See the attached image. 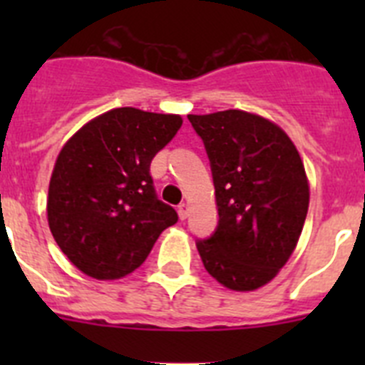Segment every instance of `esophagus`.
<instances>
[{
	"label": "esophagus",
	"mask_w": 365,
	"mask_h": 365,
	"mask_svg": "<svg viewBox=\"0 0 365 365\" xmlns=\"http://www.w3.org/2000/svg\"><path fill=\"white\" fill-rule=\"evenodd\" d=\"M188 210H190V206L188 202H180L179 206H177V212H179V217L185 221L186 217H188Z\"/></svg>",
	"instance_id": "obj_1"
}]
</instances>
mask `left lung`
I'll return each instance as SVG.
<instances>
[{"instance_id":"8db88e82","label":"left lung","mask_w":365,"mask_h":365,"mask_svg":"<svg viewBox=\"0 0 365 365\" xmlns=\"http://www.w3.org/2000/svg\"><path fill=\"white\" fill-rule=\"evenodd\" d=\"M205 144L219 222L197 240L202 265L232 291H254L294 252L309 208L299 153L285 131L240 109L188 115Z\"/></svg>"}]
</instances>
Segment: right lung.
Instances as JSON below:
<instances>
[{
  "label": "right lung",
  "instance_id": "add662e5",
  "mask_svg": "<svg viewBox=\"0 0 365 365\" xmlns=\"http://www.w3.org/2000/svg\"><path fill=\"white\" fill-rule=\"evenodd\" d=\"M182 125L179 115L118 108L87 122L54 164L47 219L76 269L117 279L144 263L179 215L160 201L151 160Z\"/></svg>",
  "mask_w": 365,
  "mask_h": 365
}]
</instances>
